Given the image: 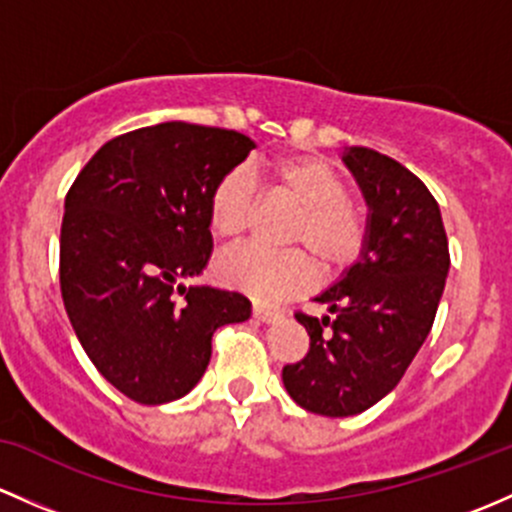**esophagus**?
<instances>
[{
  "label": "esophagus",
  "mask_w": 512,
  "mask_h": 512,
  "mask_svg": "<svg viewBox=\"0 0 512 512\" xmlns=\"http://www.w3.org/2000/svg\"><path fill=\"white\" fill-rule=\"evenodd\" d=\"M254 318L263 320V323H271V320L281 318V310L268 308V305H261V303H254Z\"/></svg>",
  "instance_id": "1"
}]
</instances>
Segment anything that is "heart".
<instances>
[{"label":"heart","mask_w":512,"mask_h":512,"mask_svg":"<svg viewBox=\"0 0 512 512\" xmlns=\"http://www.w3.org/2000/svg\"><path fill=\"white\" fill-rule=\"evenodd\" d=\"M256 175L268 192L298 209L288 224L286 244L303 246L325 273L340 271L360 258L370 239V217L347 197V184L335 167L313 155H291L266 162ZM254 209L256 187L249 172H226L209 194V231L221 244H239L249 231ZM304 252L249 246L221 258L217 276L224 286L273 303L303 291L310 283L313 261Z\"/></svg>","instance_id":"b5f03b06"}]
</instances>
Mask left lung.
<instances>
[{"label":"left lung","instance_id":"left-lung-1","mask_svg":"<svg viewBox=\"0 0 512 512\" xmlns=\"http://www.w3.org/2000/svg\"><path fill=\"white\" fill-rule=\"evenodd\" d=\"M342 160L370 207V239L315 298L333 318L295 313L310 347L283 367L293 402L320 416L360 414L397 387L434 325L451 263L439 204L414 172L370 147Z\"/></svg>","mask_w":512,"mask_h":512}]
</instances>
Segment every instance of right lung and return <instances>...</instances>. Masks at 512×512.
Segmentation results:
<instances>
[{"mask_svg":"<svg viewBox=\"0 0 512 512\" xmlns=\"http://www.w3.org/2000/svg\"><path fill=\"white\" fill-rule=\"evenodd\" d=\"M251 150L236 130L172 120L108 140L68 189L63 305L96 370L133 402L184 397L217 328L249 320L241 293L179 278L207 266L209 194Z\"/></svg>","mask_w":512,"mask_h":512,"instance_id":"obj_1","label":"right lung"}]
</instances>
